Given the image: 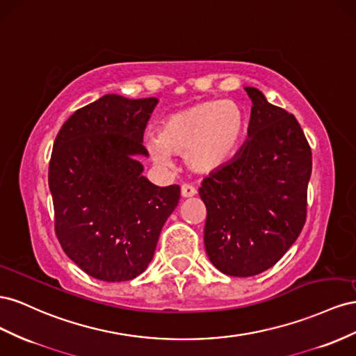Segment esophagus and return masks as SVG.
I'll return each mask as SVG.
<instances>
[{"label": "esophagus", "mask_w": 356, "mask_h": 356, "mask_svg": "<svg viewBox=\"0 0 356 356\" xmlns=\"http://www.w3.org/2000/svg\"><path fill=\"white\" fill-rule=\"evenodd\" d=\"M180 194L184 198H189V197H194L197 194V189L192 186V185H181L180 189Z\"/></svg>", "instance_id": "esophagus-1"}]
</instances>
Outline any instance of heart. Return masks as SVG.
Wrapping results in <instances>:
<instances>
[{
	"label": "heart",
	"instance_id": "heart-1",
	"mask_svg": "<svg viewBox=\"0 0 356 356\" xmlns=\"http://www.w3.org/2000/svg\"><path fill=\"white\" fill-rule=\"evenodd\" d=\"M246 131V115L231 101H202L167 116L147 141L152 161L170 165V155L185 156L195 172L216 171L234 155Z\"/></svg>",
	"mask_w": 356,
	"mask_h": 356
}]
</instances>
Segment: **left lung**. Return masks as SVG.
Instances as JSON below:
<instances>
[{
    "label": "left lung",
    "instance_id": "left-lung-1",
    "mask_svg": "<svg viewBox=\"0 0 356 356\" xmlns=\"http://www.w3.org/2000/svg\"><path fill=\"white\" fill-rule=\"evenodd\" d=\"M252 99L248 140L202 180L207 257L227 276L250 277L273 267L306 222L312 150L296 116L246 86Z\"/></svg>",
    "mask_w": 356,
    "mask_h": 356
}]
</instances>
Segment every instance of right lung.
<instances>
[{"mask_svg": "<svg viewBox=\"0 0 356 356\" xmlns=\"http://www.w3.org/2000/svg\"><path fill=\"white\" fill-rule=\"evenodd\" d=\"M158 98L107 94L71 115L55 138L49 189L67 257L104 282L137 277L150 264L180 188L141 172L143 133Z\"/></svg>", "mask_w": 356, "mask_h": 356, "instance_id": "1", "label": "right lung"}]
</instances>
